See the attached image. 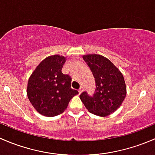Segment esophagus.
I'll list each match as a JSON object with an SVG mask.
<instances>
[{
  "mask_svg": "<svg viewBox=\"0 0 155 155\" xmlns=\"http://www.w3.org/2000/svg\"><path fill=\"white\" fill-rule=\"evenodd\" d=\"M83 89H83L82 87H81V88H80L79 89H78V92H79V94H81V92H83Z\"/></svg>",
  "mask_w": 155,
  "mask_h": 155,
  "instance_id": "34e87169",
  "label": "esophagus"
}]
</instances>
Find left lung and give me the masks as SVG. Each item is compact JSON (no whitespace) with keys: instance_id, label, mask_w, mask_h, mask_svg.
Wrapping results in <instances>:
<instances>
[{"instance_id":"left-lung-1","label":"left lung","mask_w":155,"mask_h":155,"mask_svg":"<svg viewBox=\"0 0 155 155\" xmlns=\"http://www.w3.org/2000/svg\"><path fill=\"white\" fill-rule=\"evenodd\" d=\"M95 81L92 95L84 92L80 95L89 112L96 116H107L116 110L126 95V86L121 71L107 58L98 54L83 56Z\"/></svg>"}]
</instances>
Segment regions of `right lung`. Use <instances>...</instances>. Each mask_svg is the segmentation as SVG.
I'll use <instances>...</instances> for the list:
<instances>
[{
    "label": "right lung",
    "mask_w": 155,
    "mask_h": 155,
    "mask_svg": "<svg viewBox=\"0 0 155 155\" xmlns=\"http://www.w3.org/2000/svg\"><path fill=\"white\" fill-rule=\"evenodd\" d=\"M66 57L49 56L39 64L28 80L27 93L38 113L51 117L65 111L77 90L71 88V78L62 73Z\"/></svg>",
    "instance_id": "right-lung-1"
}]
</instances>
